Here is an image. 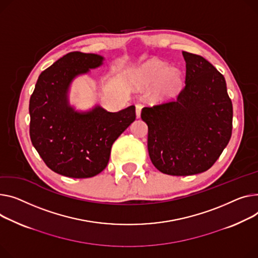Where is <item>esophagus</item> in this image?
Returning a JSON list of instances; mask_svg holds the SVG:
<instances>
[{"label":"esophagus","instance_id":"obj_1","mask_svg":"<svg viewBox=\"0 0 258 258\" xmlns=\"http://www.w3.org/2000/svg\"><path fill=\"white\" fill-rule=\"evenodd\" d=\"M141 110H142V105L137 104V105H136V115H137V118H140V116H141Z\"/></svg>","mask_w":258,"mask_h":258}]
</instances>
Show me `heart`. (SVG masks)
<instances>
[{"mask_svg":"<svg viewBox=\"0 0 258 258\" xmlns=\"http://www.w3.org/2000/svg\"><path fill=\"white\" fill-rule=\"evenodd\" d=\"M131 82L140 88L156 86V95L168 98L175 95L182 87V76L178 70L169 68L168 64L160 60H150L134 70L130 75Z\"/></svg>","mask_w":258,"mask_h":258,"instance_id":"obj_1","label":"heart"}]
</instances>
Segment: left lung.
Instances as JSON below:
<instances>
[{
	"instance_id": "8db88e82",
	"label": "left lung",
	"mask_w": 258,
	"mask_h": 258,
	"mask_svg": "<svg viewBox=\"0 0 258 258\" xmlns=\"http://www.w3.org/2000/svg\"><path fill=\"white\" fill-rule=\"evenodd\" d=\"M185 85L176 100L142 109L152 164L175 176L209 170L232 133V102L226 82L208 60L182 51Z\"/></svg>"
}]
</instances>
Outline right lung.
Segmentation results:
<instances>
[{
  "label": "right lung",
  "instance_id": "add662e5",
  "mask_svg": "<svg viewBox=\"0 0 258 258\" xmlns=\"http://www.w3.org/2000/svg\"><path fill=\"white\" fill-rule=\"evenodd\" d=\"M104 57L68 53L42 72L29 105L30 138L45 165L72 178H88L104 170L113 143L136 119L135 106L108 112L95 106L76 111L68 101L72 82L99 67Z\"/></svg>",
  "mask_w": 258,
  "mask_h": 258
}]
</instances>
